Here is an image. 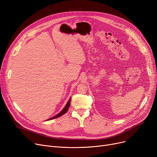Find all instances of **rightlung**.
<instances>
[{"label": "right lung", "instance_id": "1", "mask_svg": "<svg viewBox=\"0 0 157 157\" xmlns=\"http://www.w3.org/2000/svg\"><path fill=\"white\" fill-rule=\"evenodd\" d=\"M71 98L69 97L68 101L67 102V103H66V104L65 105V106L63 107V108L59 113L56 114L55 115H53V116H52V117H50L49 118L47 119L46 120H53V119H55V118H56L58 117H60V116H62V115H63V114H65L66 112L67 111V110L69 109V108L70 106V104H71Z\"/></svg>", "mask_w": 157, "mask_h": 157}]
</instances>
